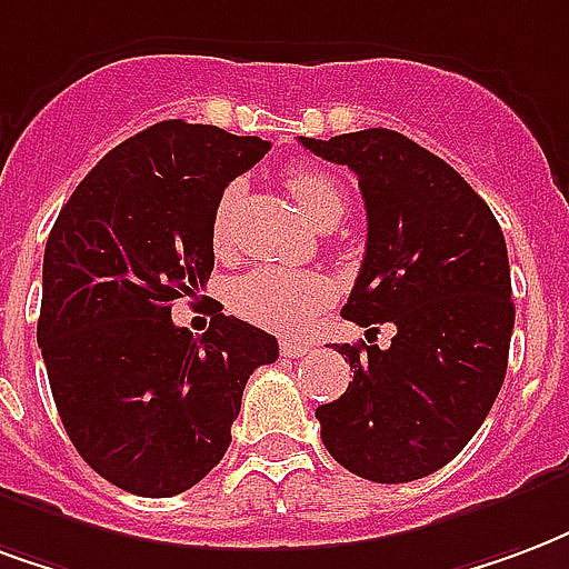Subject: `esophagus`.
Segmentation results:
<instances>
[{"label": "esophagus", "mask_w": 569, "mask_h": 569, "mask_svg": "<svg viewBox=\"0 0 569 569\" xmlns=\"http://www.w3.org/2000/svg\"><path fill=\"white\" fill-rule=\"evenodd\" d=\"M280 352H283V356H307V352H313V347H310V343H305V340H283V343H280Z\"/></svg>", "instance_id": "1"}]
</instances>
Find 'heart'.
Returning <instances> with one entry per match:
<instances>
[{
  "instance_id": "heart-1",
  "label": "heart",
  "mask_w": 569,
  "mask_h": 569,
  "mask_svg": "<svg viewBox=\"0 0 569 569\" xmlns=\"http://www.w3.org/2000/svg\"><path fill=\"white\" fill-rule=\"evenodd\" d=\"M286 187L319 229L338 226L347 210V192L338 180L319 168H296L286 174ZM241 187L229 183L210 220V241L217 250L229 247L231 210L238 204ZM331 301V283L319 271H296L280 264H259L231 286V307L256 326L271 331H296L317 317Z\"/></svg>"
}]
</instances>
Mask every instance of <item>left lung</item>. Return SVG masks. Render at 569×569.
<instances>
[{
    "label": "left lung",
    "mask_w": 569,
    "mask_h": 569,
    "mask_svg": "<svg viewBox=\"0 0 569 569\" xmlns=\"http://www.w3.org/2000/svg\"><path fill=\"white\" fill-rule=\"evenodd\" d=\"M301 144L356 171L368 210L365 262L340 313L368 331L398 328L389 349L335 347L352 382L317 410L322 443L356 477L413 482L470 443L503 386L516 322L507 241L456 168L407 134Z\"/></svg>",
    "instance_id": "obj_1"
}]
</instances>
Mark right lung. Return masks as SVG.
<instances>
[{
  "mask_svg": "<svg viewBox=\"0 0 569 569\" xmlns=\"http://www.w3.org/2000/svg\"><path fill=\"white\" fill-rule=\"evenodd\" d=\"M268 147L162 120L113 147L50 229L38 317L50 391L83 461L138 498L180 495L220 465L243 386L280 352L220 310L201 338L171 322L213 271L222 189Z\"/></svg>",
  "mask_w": 569,
  "mask_h": 569,
  "instance_id": "obj_1",
  "label": "right lung"
}]
</instances>
